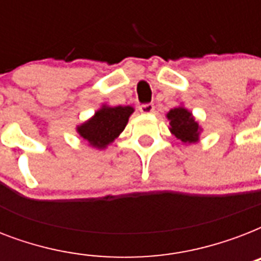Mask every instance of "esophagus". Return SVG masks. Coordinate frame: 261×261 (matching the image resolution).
<instances>
[{
    "label": "esophagus",
    "mask_w": 261,
    "mask_h": 261,
    "mask_svg": "<svg viewBox=\"0 0 261 261\" xmlns=\"http://www.w3.org/2000/svg\"><path fill=\"white\" fill-rule=\"evenodd\" d=\"M139 111L145 115L151 114L153 111H154V104H151V102H147V104H142V106L139 107Z\"/></svg>",
    "instance_id": "1"
}]
</instances>
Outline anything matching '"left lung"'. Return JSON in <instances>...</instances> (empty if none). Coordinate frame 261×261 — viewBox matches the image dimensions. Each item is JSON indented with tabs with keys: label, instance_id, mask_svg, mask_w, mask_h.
Segmentation results:
<instances>
[{
	"label": "left lung",
	"instance_id": "1",
	"mask_svg": "<svg viewBox=\"0 0 261 261\" xmlns=\"http://www.w3.org/2000/svg\"><path fill=\"white\" fill-rule=\"evenodd\" d=\"M169 120V130L182 143H195L199 141L200 127L198 122H195L190 111L184 107H176L167 114Z\"/></svg>",
	"mask_w": 261,
	"mask_h": 261
}]
</instances>
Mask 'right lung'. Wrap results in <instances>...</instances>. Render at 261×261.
Listing matches in <instances>:
<instances>
[{
  "instance_id": "1",
  "label": "right lung",
  "mask_w": 261,
  "mask_h": 261,
  "mask_svg": "<svg viewBox=\"0 0 261 261\" xmlns=\"http://www.w3.org/2000/svg\"><path fill=\"white\" fill-rule=\"evenodd\" d=\"M133 112L134 108L130 106H102L89 120L77 127V133L80 137L88 141L90 146L106 149L124 130Z\"/></svg>"
}]
</instances>
